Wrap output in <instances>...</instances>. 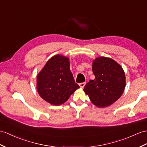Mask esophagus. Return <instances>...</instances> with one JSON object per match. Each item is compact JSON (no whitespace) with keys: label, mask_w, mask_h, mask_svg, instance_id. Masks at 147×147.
Returning a JSON list of instances; mask_svg holds the SVG:
<instances>
[{"label":"esophagus","mask_w":147,"mask_h":147,"mask_svg":"<svg viewBox=\"0 0 147 147\" xmlns=\"http://www.w3.org/2000/svg\"><path fill=\"white\" fill-rule=\"evenodd\" d=\"M85 84H86L85 82H82V83L79 84V86H80V87L81 88H84V86L85 85Z\"/></svg>","instance_id":"esophagus-1"}]
</instances>
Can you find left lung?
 <instances>
[{"label": "left lung", "instance_id": "1", "mask_svg": "<svg viewBox=\"0 0 147 147\" xmlns=\"http://www.w3.org/2000/svg\"><path fill=\"white\" fill-rule=\"evenodd\" d=\"M92 71L95 79L89 81L84 90L96 107L109 106L117 100L124 91V71L115 60L104 57L94 60Z\"/></svg>", "mask_w": 147, "mask_h": 147}]
</instances>
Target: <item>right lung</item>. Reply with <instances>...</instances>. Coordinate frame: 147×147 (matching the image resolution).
<instances>
[{
  "mask_svg": "<svg viewBox=\"0 0 147 147\" xmlns=\"http://www.w3.org/2000/svg\"><path fill=\"white\" fill-rule=\"evenodd\" d=\"M79 87L70 71L69 59L60 55L49 60L37 76L38 94L52 105L65 103Z\"/></svg>",
  "mask_w": 147,
  "mask_h": 147,
  "instance_id": "right-lung-1",
  "label": "right lung"
}]
</instances>
